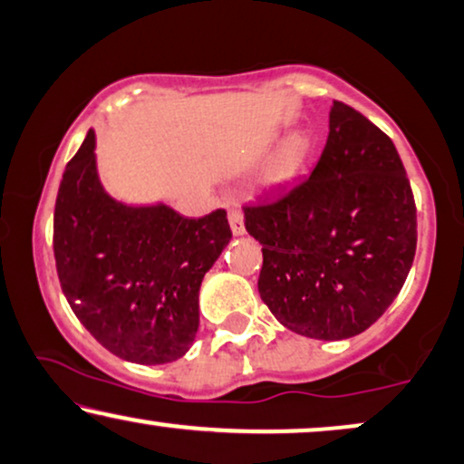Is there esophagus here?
Returning <instances> with one entry per match:
<instances>
[{"label": "esophagus", "instance_id": "obj_1", "mask_svg": "<svg viewBox=\"0 0 464 464\" xmlns=\"http://www.w3.org/2000/svg\"><path fill=\"white\" fill-rule=\"evenodd\" d=\"M227 216H228V225H231L233 236H244L246 233V225H244V214L236 203H228L227 208Z\"/></svg>", "mask_w": 464, "mask_h": 464}]
</instances>
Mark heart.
Wrapping results in <instances>:
<instances>
[{
    "mask_svg": "<svg viewBox=\"0 0 464 464\" xmlns=\"http://www.w3.org/2000/svg\"><path fill=\"white\" fill-rule=\"evenodd\" d=\"M312 138L307 133H293L277 152L269 159L261 174V187L267 190H277L296 182L307 168L312 157Z\"/></svg>",
    "mask_w": 464,
    "mask_h": 464,
    "instance_id": "b5f03b06",
    "label": "heart"
}]
</instances>
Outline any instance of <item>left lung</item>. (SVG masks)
Wrapping results in <instances>:
<instances>
[{"mask_svg": "<svg viewBox=\"0 0 464 464\" xmlns=\"http://www.w3.org/2000/svg\"><path fill=\"white\" fill-rule=\"evenodd\" d=\"M263 244L258 293L299 335L367 331L403 288L416 255V203L392 140L333 102L316 168L276 201L244 208Z\"/></svg>", "mask_w": 464, "mask_h": 464, "instance_id": "obj_1", "label": "left lung"}]
</instances>
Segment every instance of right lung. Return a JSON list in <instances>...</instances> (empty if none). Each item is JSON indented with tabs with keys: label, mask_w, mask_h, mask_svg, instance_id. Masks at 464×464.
<instances>
[{
	"label": "right lung",
	"mask_w": 464,
	"mask_h": 464,
	"mask_svg": "<svg viewBox=\"0 0 464 464\" xmlns=\"http://www.w3.org/2000/svg\"><path fill=\"white\" fill-rule=\"evenodd\" d=\"M95 146L91 129L54 203L61 288L103 348L138 365H165L195 342L203 276L231 239L227 212L184 218L168 203L116 201L99 180Z\"/></svg>",
	"instance_id": "1"
}]
</instances>
